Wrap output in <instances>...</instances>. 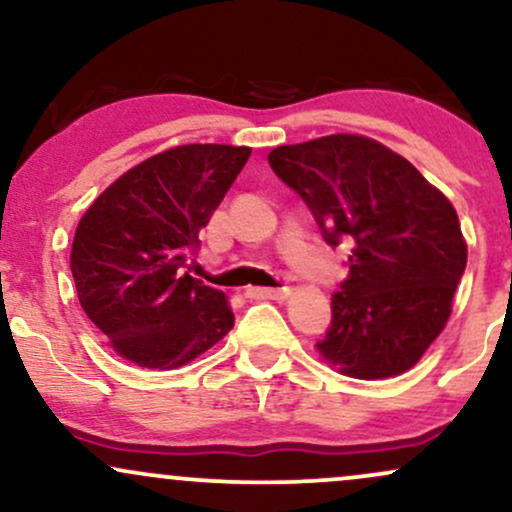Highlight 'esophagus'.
Listing matches in <instances>:
<instances>
[{
  "label": "esophagus",
  "mask_w": 512,
  "mask_h": 512,
  "mask_svg": "<svg viewBox=\"0 0 512 512\" xmlns=\"http://www.w3.org/2000/svg\"><path fill=\"white\" fill-rule=\"evenodd\" d=\"M245 296L257 298V301H286L291 296V289H257V286H250Z\"/></svg>",
  "instance_id": "esophagus-1"
}]
</instances>
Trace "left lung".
<instances>
[{
  "label": "left lung",
  "mask_w": 512,
  "mask_h": 512,
  "mask_svg": "<svg viewBox=\"0 0 512 512\" xmlns=\"http://www.w3.org/2000/svg\"><path fill=\"white\" fill-rule=\"evenodd\" d=\"M269 166L313 211L327 245H351L315 344L327 366L358 380L395 378L448 325L467 267L450 199L404 156L361 134L276 146Z\"/></svg>",
  "instance_id": "1"
}]
</instances>
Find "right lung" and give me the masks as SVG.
I'll list each match as a JSON object with an SVG mask.
<instances>
[{
    "instance_id": "1",
    "label": "right lung",
    "mask_w": 512,
    "mask_h": 512,
    "mask_svg": "<svg viewBox=\"0 0 512 512\" xmlns=\"http://www.w3.org/2000/svg\"><path fill=\"white\" fill-rule=\"evenodd\" d=\"M250 154L173 146L122 173L81 216L69 255L76 293L117 356L173 370L231 332L226 293L182 269Z\"/></svg>"
}]
</instances>
